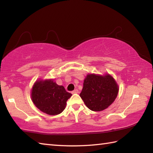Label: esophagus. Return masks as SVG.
Here are the masks:
<instances>
[{
	"instance_id": "34e87169",
	"label": "esophagus",
	"mask_w": 153,
	"mask_h": 153,
	"mask_svg": "<svg viewBox=\"0 0 153 153\" xmlns=\"http://www.w3.org/2000/svg\"><path fill=\"white\" fill-rule=\"evenodd\" d=\"M79 92V91H78V90H77V89H76V90H74L73 91H72V94H77V93H78Z\"/></svg>"
}]
</instances>
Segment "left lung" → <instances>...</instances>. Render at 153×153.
Listing matches in <instances>:
<instances>
[{
    "label": "left lung",
    "mask_w": 153,
    "mask_h": 153,
    "mask_svg": "<svg viewBox=\"0 0 153 153\" xmlns=\"http://www.w3.org/2000/svg\"><path fill=\"white\" fill-rule=\"evenodd\" d=\"M118 91L117 82L109 74H90L84 80L79 96L89 109L99 112L106 109L114 102Z\"/></svg>",
    "instance_id": "obj_1"
}]
</instances>
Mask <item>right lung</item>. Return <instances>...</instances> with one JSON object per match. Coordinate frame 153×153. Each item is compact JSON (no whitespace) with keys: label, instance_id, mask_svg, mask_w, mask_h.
I'll list each match as a JSON object with an SVG mask.
<instances>
[{"label":"right lung","instance_id":"add662e5","mask_svg":"<svg viewBox=\"0 0 153 153\" xmlns=\"http://www.w3.org/2000/svg\"><path fill=\"white\" fill-rule=\"evenodd\" d=\"M72 94L53 79H39L33 85L30 97L33 104L41 112L54 116L62 113Z\"/></svg>","mask_w":153,"mask_h":153}]
</instances>
